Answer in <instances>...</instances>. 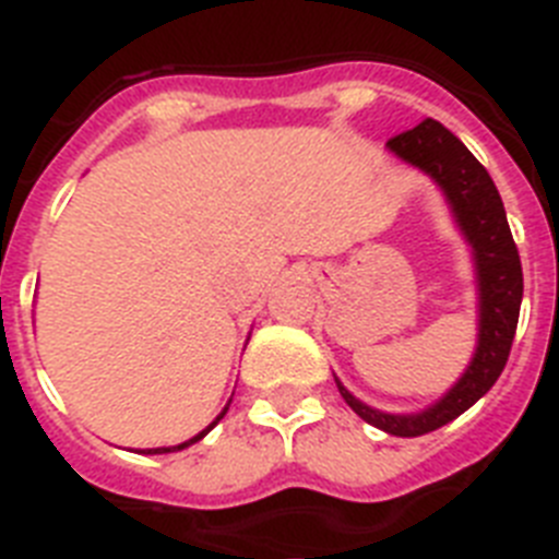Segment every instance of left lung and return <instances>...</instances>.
<instances>
[{"mask_svg": "<svg viewBox=\"0 0 559 559\" xmlns=\"http://www.w3.org/2000/svg\"><path fill=\"white\" fill-rule=\"evenodd\" d=\"M386 147L400 162L426 173L439 187L459 235L471 249L478 302L476 349L462 378L437 403L412 414H392L367 406L335 374L333 378L341 397L347 400V406L364 423L392 437H423L467 412L476 400L490 392L498 374L503 372L515 338L518 313H521L523 271L503 201L490 173L484 170L481 162L442 122H419L412 131L389 140Z\"/></svg>", "mask_w": 559, "mask_h": 559, "instance_id": "left-lung-1", "label": "left lung"}]
</instances>
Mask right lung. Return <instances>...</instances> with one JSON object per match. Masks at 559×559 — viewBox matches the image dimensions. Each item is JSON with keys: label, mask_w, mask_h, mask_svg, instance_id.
<instances>
[{"label": "right lung", "mask_w": 559, "mask_h": 559, "mask_svg": "<svg viewBox=\"0 0 559 559\" xmlns=\"http://www.w3.org/2000/svg\"><path fill=\"white\" fill-rule=\"evenodd\" d=\"M229 403H231V397H229ZM229 403H226V406H224V412H221V414H218V417L212 419V423H210V426H206V428H204V431H199V433H195V437H192V439H187V442H181V445H167V448H142V451H136V453H147V456H153V453H176V451H185V448L195 445V442H201V439H204V437H206V433H210V431H212V428L218 426L221 419H224V414H226V412H229Z\"/></svg>", "instance_id": "right-lung-1"}]
</instances>
